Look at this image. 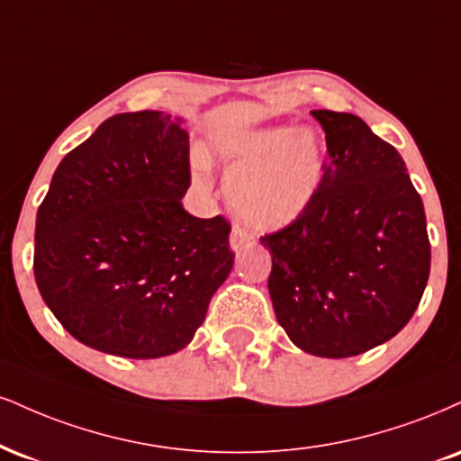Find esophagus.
<instances>
[{"mask_svg":"<svg viewBox=\"0 0 461 461\" xmlns=\"http://www.w3.org/2000/svg\"><path fill=\"white\" fill-rule=\"evenodd\" d=\"M251 242H253L251 234H249L247 230H242L240 225H234V230H231V236H230V247H231V251L240 253L242 249H247L249 245H251Z\"/></svg>","mask_w":461,"mask_h":461,"instance_id":"esophagus-1","label":"esophagus"}]
</instances>
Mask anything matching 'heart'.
<instances>
[{"instance_id": "obj_1", "label": "heart", "mask_w": 461, "mask_h": 461, "mask_svg": "<svg viewBox=\"0 0 461 461\" xmlns=\"http://www.w3.org/2000/svg\"><path fill=\"white\" fill-rule=\"evenodd\" d=\"M225 163L227 202L255 231H279L296 223L318 197L326 152L309 129L262 126L214 143Z\"/></svg>"}]
</instances>
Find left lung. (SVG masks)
Instances as JSON below:
<instances>
[{
  "label": "left lung",
  "instance_id": "8db88e82",
  "mask_svg": "<svg viewBox=\"0 0 461 461\" xmlns=\"http://www.w3.org/2000/svg\"><path fill=\"white\" fill-rule=\"evenodd\" d=\"M329 163L296 223L259 238L276 321L303 352L357 357L389 341L417 312L431 249L406 163L358 115L312 111Z\"/></svg>",
  "mask_w": 461,
  "mask_h": 461
}]
</instances>
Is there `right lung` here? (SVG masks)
<instances>
[{"mask_svg": "<svg viewBox=\"0 0 461 461\" xmlns=\"http://www.w3.org/2000/svg\"><path fill=\"white\" fill-rule=\"evenodd\" d=\"M188 132L163 111L104 120L66 154L36 214L34 276L77 341L124 358L186 348L234 266L231 225L197 219Z\"/></svg>", "mask_w": 461, "mask_h": 461, "instance_id": "right-lung-1", "label": "right lung"}]
</instances>
